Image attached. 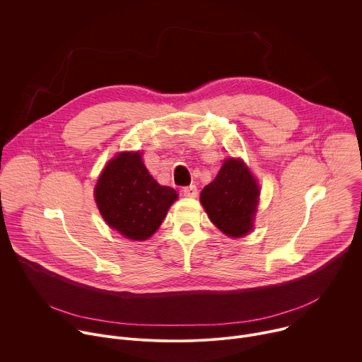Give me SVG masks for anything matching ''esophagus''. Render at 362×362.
I'll return each mask as SVG.
<instances>
[{"instance_id": "34e87169", "label": "esophagus", "mask_w": 362, "mask_h": 362, "mask_svg": "<svg viewBox=\"0 0 362 362\" xmlns=\"http://www.w3.org/2000/svg\"><path fill=\"white\" fill-rule=\"evenodd\" d=\"M183 194L186 196V197H196L197 196V187L194 186V185H190V186H186V187H183Z\"/></svg>"}]
</instances>
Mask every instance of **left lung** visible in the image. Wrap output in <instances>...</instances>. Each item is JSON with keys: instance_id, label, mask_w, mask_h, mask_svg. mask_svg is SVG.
<instances>
[{"instance_id": "1", "label": "left lung", "mask_w": 362, "mask_h": 362, "mask_svg": "<svg viewBox=\"0 0 362 362\" xmlns=\"http://www.w3.org/2000/svg\"><path fill=\"white\" fill-rule=\"evenodd\" d=\"M259 187L240 160L228 159L212 183L204 186L200 202L223 233L240 238L252 229Z\"/></svg>"}]
</instances>
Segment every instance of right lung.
Wrapping results in <instances>:
<instances>
[{
	"instance_id": "1",
	"label": "right lung",
	"mask_w": 362,
	"mask_h": 362,
	"mask_svg": "<svg viewBox=\"0 0 362 362\" xmlns=\"http://www.w3.org/2000/svg\"><path fill=\"white\" fill-rule=\"evenodd\" d=\"M94 196L109 226L133 240H144L156 232L177 199L175 189L150 176L139 151L116 156L103 170Z\"/></svg>"
}]
</instances>
